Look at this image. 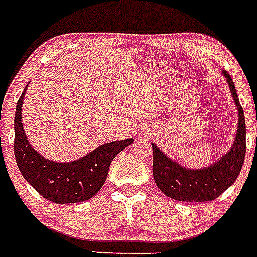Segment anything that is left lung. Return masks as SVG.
<instances>
[{
    "instance_id": "1",
    "label": "left lung",
    "mask_w": 257,
    "mask_h": 257,
    "mask_svg": "<svg viewBox=\"0 0 257 257\" xmlns=\"http://www.w3.org/2000/svg\"><path fill=\"white\" fill-rule=\"evenodd\" d=\"M238 109V128L230 151L213 165L202 170H189L171 161L156 144L153 148V178L157 187L167 197L181 202H207L221 196L234 184L246 156V122L243 108L238 100L234 82L222 72Z\"/></svg>"
}]
</instances>
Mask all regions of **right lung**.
<instances>
[{"mask_svg": "<svg viewBox=\"0 0 257 257\" xmlns=\"http://www.w3.org/2000/svg\"><path fill=\"white\" fill-rule=\"evenodd\" d=\"M26 86L17 103L14 128V154L20 174L44 198L54 203H77L94 197L104 185L109 166L119 152L133 139L106 143L87 156L73 162H54L46 160L27 140L22 123V104Z\"/></svg>", "mask_w": 257, "mask_h": 257, "instance_id": "obj_1", "label": "right lung"}]
</instances>
